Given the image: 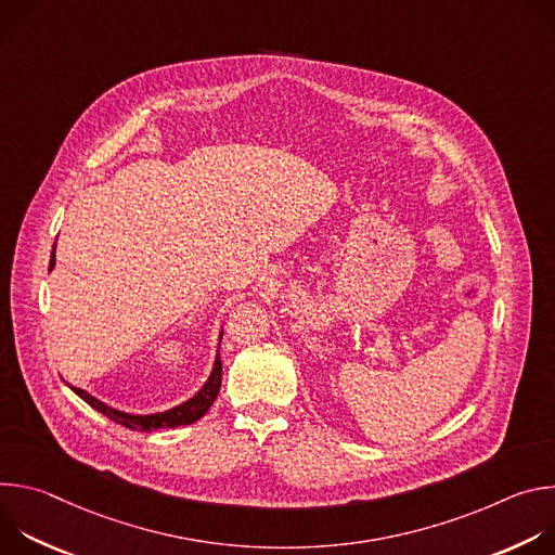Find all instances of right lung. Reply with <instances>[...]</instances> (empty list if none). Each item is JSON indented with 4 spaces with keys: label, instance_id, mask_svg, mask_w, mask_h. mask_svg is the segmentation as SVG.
I'll return each instance as SVG.
<instances>
[{
    "label": "right lung",
    "instance_id": "1",
    "mask_svg": "<svg viewBox=\"0 0 555 555\" xmlns=\"http://www.w3.org/2000/svg\"><path fill=\"white\" fill-rule=\"evenodd\" d=\"M54 268V253H52V259H50V270ZM78 398H81L83 402H88L94 411L103 413L105 417H109L112 422L129 428V430H140V433H151V430H157V428H178V426H189L193 422H197L199 417L206 415V411L212 406V402L217 400L219 395V388H221V360L217 356L215 360V366H212V373L208 377V382L202 386V390L195 395V398H191L189 402L167 411V413H155V415H129V413H120L116 409H109L107 404L99 402L96 398H92L90 392H86L83 388H76V386H69Z\"/></svg>",
    "mask_w": 555,
    "mask_h": 555
}]
</instances>
